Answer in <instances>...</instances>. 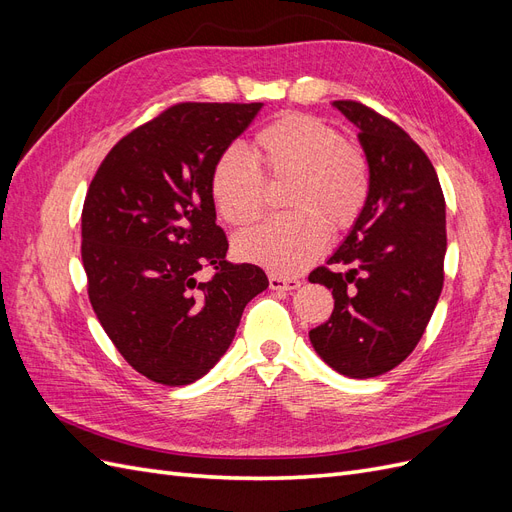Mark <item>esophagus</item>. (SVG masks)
Returning a JSON list of instances; mask_svg holds the SVG:
<instances>
[{
	"label": "esophagus",
	"mask_w": 512,
	"mask_h": 512,
	"mask_svg": "<svg viewBox=\"0 0 512 512\" xmlns=\"http://www.w3.org/2000/svg\"><path fill=\"white\" fill-rule=\"evenodd\" d=\"M301 286V280L297 277H282V275H271L269 277V288L271 290H297Z\"/></svg>",
	"instance_id": "obj_1"
}]
</instances>
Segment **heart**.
<instances>
[{
  "label": "heart",
  "mask_w": 512,
  "mask_h": 512,
  "mask_svg": "<svg viewBox=\"0 0 512 512\" xmlns=\"http://www.w3.org/2000/svg\"><path fill=\"white\" fill-rule=\"evenodd\" d=\"M253 162L239 147L213 162V205L232 226L254 222L265 203V177H292L288 205L297 213L271 218L235 239V254L275 275H297L320 256L327 224L344 230L359 218L369 196V166L363 153L344 143L327 121L286 113L258 130Z\"/></svg>",
  "instance_id": "1"
}]
</instances>
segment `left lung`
<instances>
[{
    "label": "left lung",
    "mask_w": 512,
    "mask_h": 512,
    "mask_svg": "<svg viewBox=\"0 0 512 512\" xmlns=\"http://www.w3.org/2000/svg\"><path fill=\"white\" fill-rule=\"evenodd\" d=\"M333 106L359 130L369 196L342 245L309 282L333 290L331 318L309 331L320 359L376 378L416 348L444 284L446 205L436 168L397 123L361 102Z\"/></svg>",
    "instance_id": "1"
}]
</instances>
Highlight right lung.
Returning a JSON list of instances; mask_svg holds the SVG:
<instances>
[{
  "label": "right lung",
  "mask_w": 512,
  "mask_h": 512,
  "mask_svg": "<svg viewBox=\"0 0 512 512\" xmlns=\"http://www.w3.org/2000/svg\"><path fill=\"white\" fill-rule=\"evenodd\" d=\"M262 102H183L108 151L83 205L89 301L138 374L166 386L203 378L267 290L256 265H230L209 190L220 153ZM214 277L200 283L198 270Z\"/></svg>",
  "instance_id": "obj_1"
}]
</instances>
